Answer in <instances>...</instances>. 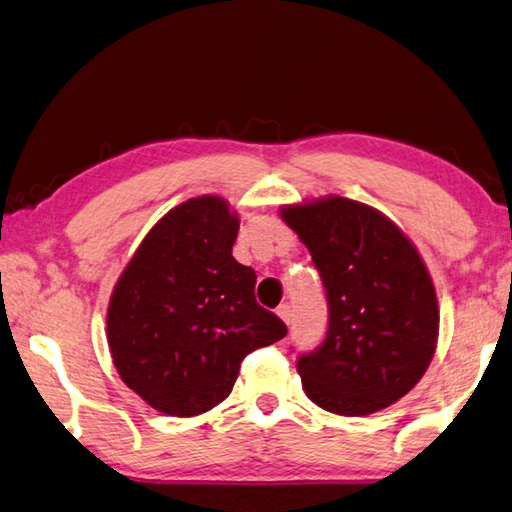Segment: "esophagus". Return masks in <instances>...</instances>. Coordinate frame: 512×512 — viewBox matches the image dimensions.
Wrapping results in <instances>:
<instances>
[{
	"label": "esophagus",
	"mask_w": 512,
	"mask_h": 512,
	"mask_svg": "<svg viewBox=\"0 0 512 512\" xmlns=\"http://www.w3.org/2000/svg\"><path fill=\"white\" fill-rule=\"evenodd\" d=\"M276 314L283 318V323H292V307H289L287 303L285 305H278V310H276Z\"/></svg>",
	"instance_id": "34e87169"
}]
</instances>
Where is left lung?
Returning a JSON list of instances; mask_svg holds the SVG:
<instances>
[{
	"label": "left lung",
	"instance_id": "left-lung-1",
	"mask_svg": "<svg viewBox=\"0 0 512 512\" xmlns=\"http://www.w3.org/2000/svg\"><path fill=\"white\" fill-rule=\"evenodd\" d=\"M281 216L310 249L327 301L323 343L296 361L305 394L345 417L388 408L435 354L439 307L421 256L363 202L332 196Z\"/></svg>",
	"mask_w": 512,
	"mask_h": 512
}]
</instances>
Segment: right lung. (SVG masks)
Here are the masks:
<instances>
[{
  "label": "right lung",
  "mask_w": 512,
  "mask_h": 512,
  "mask_svg": "<svg viewBox=\"0 0 512 512\" xmlns=\"http://www.w3.org/2000/svg\"><path fill=\"white\" fill-rule=\"evenodd\" d=\"M236 236L223 198H191L149 231L113 289L106 339L115 368L171 417L225 401L245 356L287 334L258 305L254 269L231 256Z\"/></svg>",
  "instance_id": "1"
}]
</instances>
